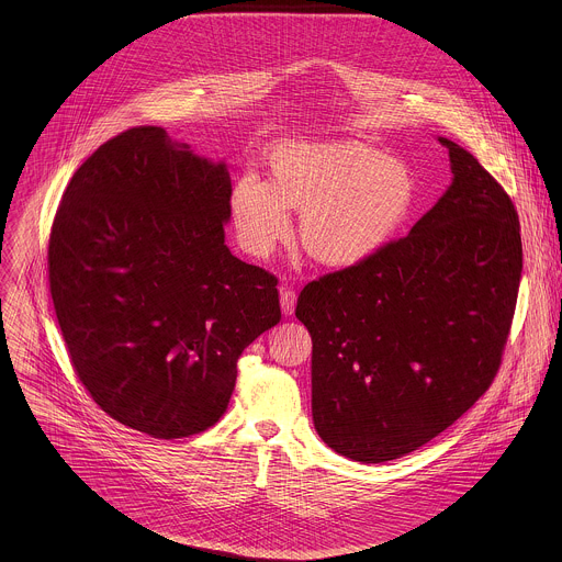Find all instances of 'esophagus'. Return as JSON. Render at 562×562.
I'll list each match as a JSON object with an SVG mask.
<instances>
[{"instance_id": "esophagus-1", "label": "esophagus", "mask_w": 562, "mask_h": 562, "mask_svg": "<svg viewBox=\"0 0 562 562\" xmlns=\"http://www.w3.org/2000/svg\"><path fill=\"white\" fill-rule=\"evenodd\" d=\"M296 307V292L290 288H281V310L285 316H292Z\"/></svg>"}]
</instances>
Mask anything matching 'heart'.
<instances>
[{
	"label": "heart",
	"mask_w": 562,
	"mask_h": 562,
	"mask_svg": "<svg viewBox=\"0 0 562 562\" xmlns=\"http://www.w3.org/2000/svg\"><path fill=\"white\" fill-rule=\"evenodd\" d=\"M270 179L246 170L234 181L229 212L241 248L268 257L301 212L305 250L326 266L348 268L392 240L413 203L406 164L361 143H281L268 154Z\"/></svg>",
	"instance_id": "obj_1"
}]
</instances>
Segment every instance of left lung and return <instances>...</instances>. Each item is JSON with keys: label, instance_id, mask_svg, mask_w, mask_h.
<instances>
[{"label": "left lung", "instance_id": "left-lung-1", "mask_svg": "<svg viewBox=\"0 0 562 562\" xmlns=\"http://www.w3.org/2000/svg\"><path fill=\"white\" fill-rule=\"evenodd\" d=\"M452 183L401 240L307 283L312 413L341 457L385 463L428 443L491 387L521 279L506 190L448 138Z\"/></svg>", "mask_w": 562, "mask_h": 562}]
</instances>
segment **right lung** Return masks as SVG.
Here are the masks:
<instances>
[{"mask_svg":"<svg viewBox=\"0 0 562 562\" xmlns=\"http://www.w3.org/2000/svg\"><path fill=\"white\" fill-rule=\"evenodd\" d=\"M232 179L161 127H132L74 172L47 268L71 366L112 419L156 439L214 426L241 350L281 321L277 277L232 255Z\"/></svg>","mask_w":562,"mask_h":562,"instance_id":"right-lung-1","label":"right lung"}]
</instances>
